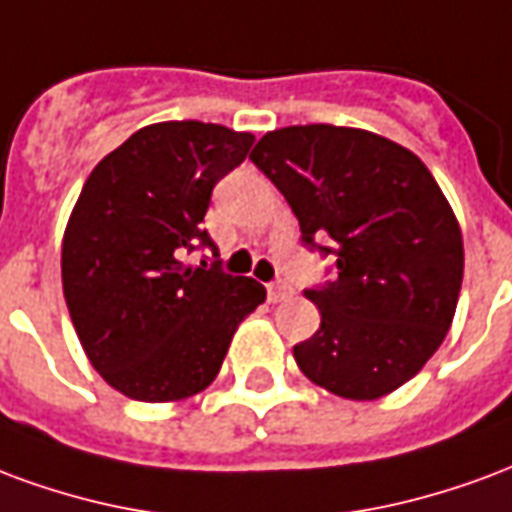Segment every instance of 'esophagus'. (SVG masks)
<instances>
[{
    "label": "esophagus",
    "instance_id": "obj_1",
    "mask_svg": "<svg viewBox=\"0 0 512 512\" xmlns=\"http://www.w3.org/2000/svg\"><path fill=\"white\" fill-rule=\"evenodd\" d=\"M267 294H270V302H283V300H289L294 294V289L289 286L286 281H275L267 286Z\"/></svg>",
    "mask_w": 512,
    "mask_h": 512
}]
</instances>
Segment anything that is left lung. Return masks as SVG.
<instances>
[{
  "label": "left lung",
  "mask_w": 512,
  "mask_h": 512,
  "mask_svg": "<svg viewBox=\"0 0 512 512\" xmlns=\"http://www.w3.org/2000/svg\"><path fill=\"white\" fill-rule=\"evenodd\" d=\"M251 160L289 201L302 242L338 267L333 283L305 289L322 327L294 346L300 371L349 401L398 390L442 346L464 281L461 226L442 188L414 152L360 128L270 130Z\"/></svg>",
  "instance_id": "left-lung-1"
}]
</instances>
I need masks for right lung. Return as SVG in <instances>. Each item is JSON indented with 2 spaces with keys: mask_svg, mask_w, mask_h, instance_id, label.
<instances>
[{
  "mask_svg": "<svg viewBox=\"0 0 512 512\" xmlns=\"http://www.w3.org/2000/svg\"><path fill=\"white\" fill-rule=\"evenodd\" d=\"M253 133L155 122L92 169L62 237V289L76 335L106 384L169 404L210 387L245 316L267 300L253 278L188 267L215 245L201 229L215 182Z\"/></svg>",
  "mask_w": 512,
  "mask_h": 512,
  "instance_id": "add662e5",
  "label": "right lung"
}]
</instances>
